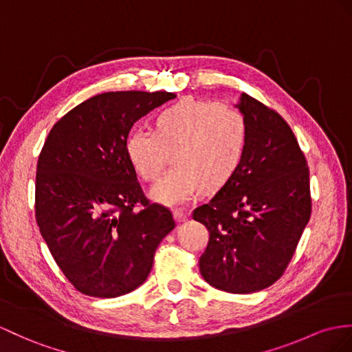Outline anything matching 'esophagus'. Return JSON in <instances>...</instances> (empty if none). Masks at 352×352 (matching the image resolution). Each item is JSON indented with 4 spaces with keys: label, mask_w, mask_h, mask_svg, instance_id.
I'll list each match as a JSON object with an SVG mask.
<instances>
[{
    "label": "esophagus",
    "mask_w": 352,
    "mask_h": 352,
    "mask_svg": "<svg viewBox=\"0 0 352 352\" xmlns=\"http://www.w3.org/2000/svg\"><path fill=\"white\" fill-rule=\"evenodd\" d=\"M173 215H175V221L179 222V224H181V222H185L188 219V215L182 210H175Z\"/></svg>",
    "instance_id": "esophagus-1"
}]
</instances>
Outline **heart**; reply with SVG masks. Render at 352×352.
Segmentation results:
<instances>
[{
    "label": "heart",
    "instance_id": "heart-1",
    "mask_svg": "<svg viewBox=\"0 0 352 352\" xmlns=\"http://www.w3.org/2000/svg\"><path fill=\"white\" fill-rule=\"evenodd\" d=\"M246 143L248 126L237 110L182 100L160 111L153 133L133 128L125 139V155L135 175L152 182L170 152L173 167L149 195L160 204L179 208L201 191L222 190L241 167Z\"/></svg>",
    "mask_w": 352,
    "mask_h": 352
}]
</instances>
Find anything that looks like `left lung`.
Masks as SVG:
<instances>
[{
    "mask_svg": "<svg viewBox=\"0 0 352 352\" xmlns=\"http://www.w3.org/2000/svg\"><path fill=\"white\" fill-rule=\"evenodd\" d=\"M248 126L237 173L192 218L209 230L200 273L233 294L276 282L311 218L309 168L288 124L248 94L236 104Z\"/></svg>",
    "mask_w": 352,
    "mask_h": 352,
    "instance_id": "8db88e82",
    "label": "left lung"
}]
</instances>
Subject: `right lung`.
<instances>
[{
  "label": "right lung",
  "instance_id": "1",
  "mask_svg": "<svg viewBox=\"0 0 352 352\" xmlns=\"http://www.w3.org/2000/svg\"><path fill=\"white\" fill-rule=\"evenodd\" d=\"M173 98L166 91L98 94L47 135L37 164V224L59 269L83 294L111 298L139 288L175 228L171 212L146 200L125 155L134 122Z\"/></svg>",
  "mask_w": 352,
  "mask_h": 352
}]
</instances>
